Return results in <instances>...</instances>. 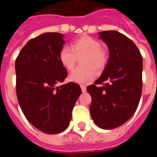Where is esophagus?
Segmentation results:
<instances>
[{"label": "esophagus", "mask_w": 157, "mask_h": 157, "mask_svg": "<svg viewBox=\"0 0 157 157\" xmlns=\"http://www.w3.org/2000/svg\"><path fill=\"white\" fill-rule=\"evenodd\" d=\"M81 88H82V92H86V86L84 85H81Z\"/></svg>", "instance_id": "obj_1"}]
</instances>
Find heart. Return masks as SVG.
<instances>
[{
    "instance_id": "heart-1",
    "label": "heart",
    "mask_w": 157,
    "mask_h": 157,
    "mask_svg": "<svg viewBox=\"0 0 157 157\" xmlns=\"http://www.w3.org/2000/svg\"><path fill=\"white\" fill-rule=\"evenodd\" d=\"M101 43L92 37L83 35L72 42L70 48L63 47L59 52V59L68 71L75 67L78 58L81 67L69 75V80L78 84H87L95 78V71H102L109 61V55L101 47Z\"/></svg>"
}]
</instances>
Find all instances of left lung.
Masks as SVG:
<instances>
[{
    "label": "left lung",
    "instance_id": "obj_1",
    "mask_svg": "<svg viewBox=\"0 0 157 157\" xmlns=\"http://www.w3.org/2000/svg\"><path fill=\"white\" fill-rule=\"evenodd\" d=\"M109 49L102 75L86 87L92 97L90 112L98 127L112 129L124 124L137 109L142 92L143 59L131 39L117 31L100 33Z\"/></svg>",
    "mask_w": 157,
    "mask_h": 157
}]
</instances>
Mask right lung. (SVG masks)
<instances>
[{
    "label": "right lung",
    "instance_id": "obj_1",
    "mask_svg": "<svg viewBox=\"0 0 157 157\" xmlns=\"http://www.w3.org/2000/svg\"><path fill=\"white\" fill-rule=\"evenodd\" d=\"M65 41L59 33L30 39L16 59V91L26 118L35 128L53 135L64 131L82 89L75 82L55 86L67 77L59 59Z\"/></svg>",
    "mask_w": 157,
    "mask_h": 157
}]
</instances>
